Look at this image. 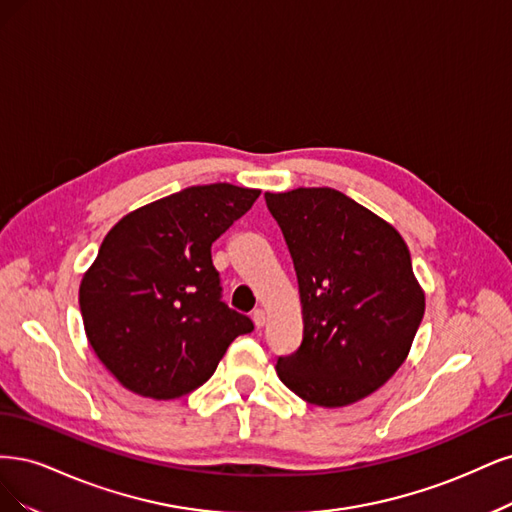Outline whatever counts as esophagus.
<instances>
[{
    "mask_svg": "<svg viewBox=\"0 0 512 512\" xmlns=\"http://www.w3.org/2000/svg\"><path fill=\"white\" fill-rule=\"evenodd\" d=\"M253 321H255V325H257V327H263V325H266V321H268L266 310H263V308H257V310L253 312Z\"/></svg>",
    "mask_w": 512,
    "mask_h": 512,
    "instance_id": "esophagus-1",
    "label": "esophagus"
}]
</instances>
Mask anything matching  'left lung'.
<instances>
[{"label":"left lung","instance_id":"left-lung-1","mask_svg":"<svg viewBox=\"0 0 512 512\" xmlns=\"http://www.w3.org/2000/svg\"><path fill=\"white\" fill-rule=\"evenodd\" d=\"M298 274L304 338L276 374L308 404L374 393L410 351L425 312L398 229L329 187L266 193Z\"/></svg>","mask_w":512,"mask_h":512}]
</instances>
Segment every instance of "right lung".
Wrapping results in <instances>:
<instances>
[{"label":"right lung","mask_w":512,"mask_h":512,"mask_svg":"<svg viewBox=\"0 0 512 512\" xmlns=\"http://www.w3.org/2000/svg\"><path fill=\"white\" fill-rule=\"evenodd\" d=\"M229 183L189 187L146 204L106 234L82 276L89 344L117 381L153 400L204 385L253 321L221 300L210 246L259 197Z\"/></svg>","instance_id":"add662e5"}]
</instances>
